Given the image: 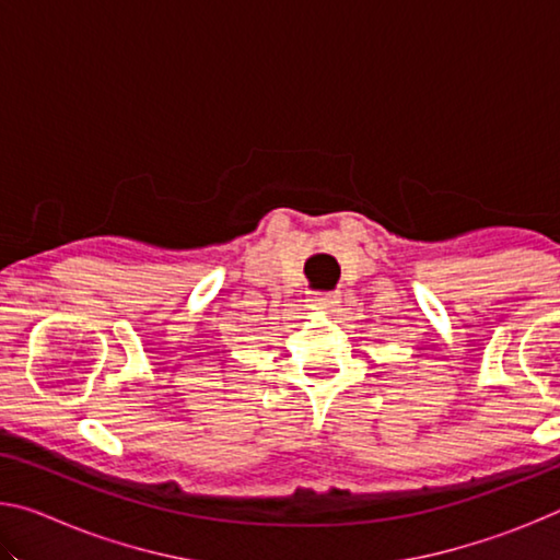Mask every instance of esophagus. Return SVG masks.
I'll list each match as a JSON object with an SVG mask.
<instances>
[{"mask_svg": "<svg viewBox=\"0 0 560 560\" xmlns=\"http://www.w3.org/2000/svg\"><path fill=\"white\" fill-rule=\"evenodd\" d=\"M338 303H340L338 293H314V296L308 299V306L318 311H336Z\"/></svg>", "mask_w": 560, "mask_h": 560, "instance_id": "esophagus-1", "label": "esophagus"}]
</instances>
